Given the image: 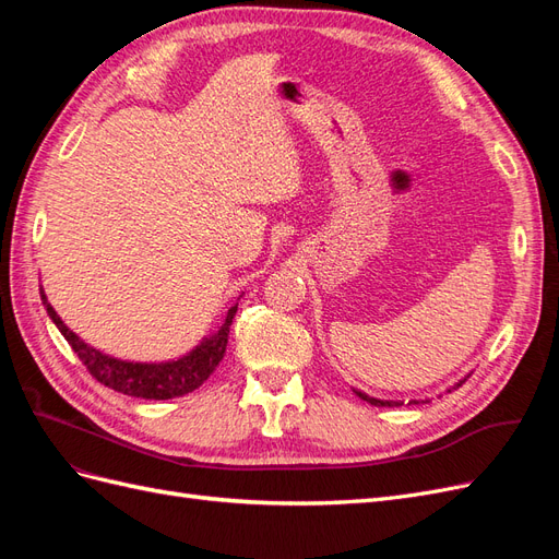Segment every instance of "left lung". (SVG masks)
<instances>
[{
	"mask_svg": "<svg viewBox=\"0 0 559 559\" xmlns=\"http://www.w3.org/2000/svg\"><path fill=\"white\" fill-rule=\"evenodd\" d=\"M468 378V376H466ZM464 378V380H466ZM464 380H460V382H454V386H450V389H456V386H462V382ZM450 389H448V392H450ZM352 392L354 394H357L359 399H364V401H368L370 405H380V408H396V405H403V401H384V399H373V396H368V394H364V392H359V389H352ZM411 403H429V399H425V401H417V399H413Z\"/></svg>",
	"mask_w": 559,
	"mask_h": 559,
	"instance_id": "1",
	"label": "left lung"
}]
</instances>
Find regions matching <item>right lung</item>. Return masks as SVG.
<instances>
[{"label": "right lung", "mask_w": 559, "mask_h": 559, "mask_svg": "<svg viewBox=\"0 0 559 559\" xmlns=\"http://www.w3.org/2000/svg\"><path fill=\"white\" fill-rule=\"evenodd\" d=\"M39 294L50 321L58 326V331L64 335V341L72 345L76 357L91 370V376L97 382H103L105 386L114 389V392L138 396V399H151V401H165V399L191 394L193 389H198L214 373L218 361H222L226 354L233 317L238 312V302H235V306L228 310L224 324L214 333L202 337V341L191 352H186L183 357L170 359V361H158V364L156 361L146 364V361L116 359L105 352L91 347L60 319V314L48 302L44 286L39 289Z\"/></svg>", "instance_id": "add662e5"}]
</instances>
